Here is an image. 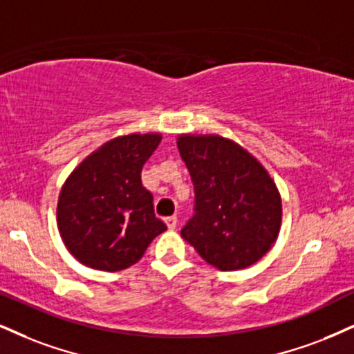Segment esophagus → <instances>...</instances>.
Wrapping results in <instances>:
<instances>
[{"mask_svg": "<svg viewBox=\"0 0 354 354\" xmlns=\"http://www.w3.org/2000/svg\"><path fill=\"white\" fill-rule=\"evenodd\" d=\"M164 221H165V225H167L169 230H176V226H177V216H167Z\"/></svg>", "mask_w": 354, "mask_h": 354, "instance_id": "obj_1", "label": "esophagus"}]
</instances>
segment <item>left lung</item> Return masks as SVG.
Returning a JSON list of instances; mask_svg holds the SVG:
<instances>
[{
    "mask_svg": "<svg viewBox=\"0 0 354 354\" xmlns=\"http://www.w3.org/2000/svg\"><path fill=\"white\" fill-rule=\"evenodd\" d=\"M177 146L195 192V213L182 238L220 270L257 263L276 243L282 218L268 170L221 136H180Z\"/></svg>",
    "mask_w": 354,
    "mask_h": 354,
    "instance_id": "8db88e82",
    "label": "left lung"
}]
</instances>
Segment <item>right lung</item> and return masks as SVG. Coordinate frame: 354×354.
Here are the masks:
<instances>
[{"label": "right lung", "mask_w": 354, "mask_h": 354, "mask_svg": "<svg viewBox=\"0 0 354 354\" xmlns=\"http://www.w3.org/2000/svg\"><path fill=\"white\" fill-rule=\"evenodd\" d=\"M160 139V134L111 139L67 178L57 203V225L82 264L108 272L129 268L167 230L141 182L142 165Z\"/></svg>", "instance_id": "1"}]
</instances>
